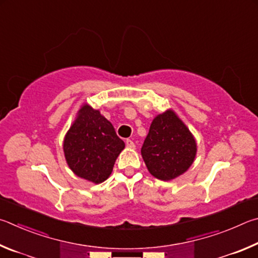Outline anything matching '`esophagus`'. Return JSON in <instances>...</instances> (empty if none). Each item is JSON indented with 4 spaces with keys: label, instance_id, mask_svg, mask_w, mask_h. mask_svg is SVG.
Segmentation results:
<instances>
[{
    "label": "esophagus",
    "instance_id": "34e87169",
    "mask_svg": "<svg viewBox=\"0 0 258 258\" xmlns=\"http://www.w3.org/2000/svg\"><path fill=\"white\" fill-rule=\"evenodd\" d=\"M125 145H126V147H129V148H135V147H136V145H135V143L132 141V139H126Z\"/></svg>",
    "mask_w": 258,
    "mask_h": 258
}]
</instances>
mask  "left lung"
I'll return each instance as SVG.
<instances>
[{"label":"left lung","mask_w":258,"mask_h":258,"mask_svg":"<svg viewBox=\"0 0 258 258\" xmlns=\"http://www.w3.org/2000/svg\"><path fill=\"white\" fill-rule=\"evenodd\" d=\"M196 151L195 138L189 129L173 111H166L153 120L142 155L151 174L168 181L190 168Z\"/></svg>","instance_id":"1"}]
</instances>
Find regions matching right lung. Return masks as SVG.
Returning <instances> with one entry per match:
<instances>
[{
  "mask_svg": "<svg viewBox=\"0 0 258 258\" xmlns=\"http://www.w3.org/2000/svg\"><path fill=\"white\" fill-rule=\"evenodd\" d=\"M123 148L124 143L117 137L111 122L87 104L79 110L63 143L69 168L94 183L108 178Z\"/></svg>",
  "mask_w": 258,
  "mask_h": 258,
  "instance_id": "1",
  "label": "right lung"
}]
</instances>
